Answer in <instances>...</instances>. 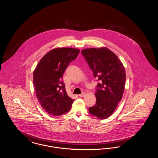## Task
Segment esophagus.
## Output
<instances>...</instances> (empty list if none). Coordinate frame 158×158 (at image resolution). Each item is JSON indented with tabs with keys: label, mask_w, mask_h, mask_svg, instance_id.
<instances>
[{
	"label": "esophagus",
	"mask_w": 158,
	"mask_h": 158,
	"mask_svg": "<svg viewBox=\"0 0 158 158\" xmlns=\"http://www.w3.org/2000/svg\"><path fill=\"white\" fill-rule=\"evenodd\" d=\"M79 96L81 97V98H82V97H83L84 96H85V93L84 92H83L81 94H80V95H79Z\"/></svg>",
	"instance_id": "obj_1"
}]
</instances>
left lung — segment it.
<instances>
[{"label":"left lung","instance_id":"8db88e82","mask_svg":"<svg viewBox=\"0 0 158 158\" xmlns=\"http://www.w3.org/2000/svg\"><path fill=\"white\" fill-rule=\"evenodd\" d=\"M81 53L99 81L96 104L89 108V112L99 119H105L113 114L123 97L125 69L118 57L106 47L84 49Z\"/></svg>","mask_w":158,"mask_h":158}]
</instances>
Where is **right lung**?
I'll return each mask as SVG.
<instances>
[{"mask_svg":"<svg viewBox=\"0 0 158 158\" xmlns=\"http://www.w3.org/2000/svg\"><path fill=\"white\" fill-rule=\"evenodd\" d=\"M79 52L73 48L53 49L40 60L34 71L36 96L42 108L50 115L60 116L72 107L74 99L68 96L62 77Z\"/></svg>","mask_w":158,"mask_h":158,"instance_id":"1","label":"right lung"}]
</instances>
